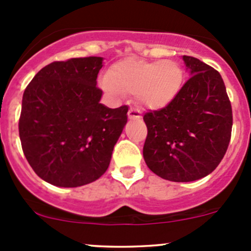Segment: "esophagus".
<instances>
[{"mask_svg": "<svg viewBox=\"0 0 251 251\" xmlns=\"http://www.w3.org/2000/svg\"><path fill=\"white\" fill-rule=\"evenodd\" d=\"M127 115L128 119H141V111L136 108H130Z\"/></svg>", "mask_w": 251, "mask_h": 251, "instance_id": "obj_1", "label": "esophagus"}]
</instances>
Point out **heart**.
<instances>
[{"instance_id":"heart-1","label":"heart","mask_w":251,"mask_h":251,"mask_svg":"<svg viewBox=\"0 0 251 251\" xmlns=\"http://www.w3.org/2000/svg\"><path fill=\"white\" fill-rule=\"evenodd\" d=\"M183 72L173 60L147 62L133 57L111 65L100 81L110 95L136 93L138 102L149 109H163L177 97L182 87Z\"/></svg>"}]
</instances>
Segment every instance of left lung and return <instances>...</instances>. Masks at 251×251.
<instances>
[{"instance_id":"1","label":"left lung","mask_w":251,"mask_h":251,"mask_svg":"<svg viewBox=\"0 0 251 251\" xmlns=\"http://www.w3.org/2000/svg\"><path fill=\"white\" fill-rule=\"evenodd\" d=\"M189 77L168 107L146 113L147 166L161 178L191 182L211 174L231 140L232 107L219 72L182 57Z\"/></svg>"}]
</instances>
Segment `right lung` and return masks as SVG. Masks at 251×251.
I'll return each instance as SVG.
<instances>
[{
  "label": "right lung",
  "mask_w": 251,
  "mask_h": 251,
  "mask_svg": "<svg viewBox=\"0 0 251 251\" xmlns=\"http://www.w3.org/2000/svg\"><path fill=\"white\" fill-rule=\"evenodd\" d=\"M102 57L72 58L42 68L23 95L19 137L27 163L44 181L80 187L100 178L127 123V105L100 103Z\"/></svg>",
  "instance_id": "obj_1"
}]
</instances>
